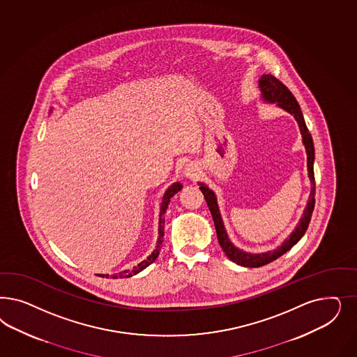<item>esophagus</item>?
Masks as SVG:
<instances>
[{
	"mask_svg": "<svg viewBox=\"0 0 357 357\" xmlns=\"http://www.w3.org/2000/svg\"><path fill=\"white\" fill-rule=\"evenodd\" d=\"M184 174L186 177H189V178H196L197 176H198V169H197V167H195V165L188 164L185 167Z\"/></svg>",
	"mask_w": 357,
	"mask_h": 357,
	"instance_id": "obj_1",
	"label": "esophagus"
}]
</instances>
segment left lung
<instances>
[{
  "mask_svg": "<svg viewBox=\"0 0 357 357\" xmlns=\"http://www.w3.org/2000/svg\"><path fill=\"white\" fill-rule=\"evenodd\" d=\"M259 86L261 91V97L266 102H273L277 104L278 107L284 109L285 112H288L290 114L296 118V121L298 122L299 130L302 134V142L303 146L306 149L307 153V171H309V177L311 181V192L309 197V202L307 206L303 211V217L299 220L298 226L296 227V230L293 231L285 242L282 243L280 247H277L273 251H268L264 253H248L244 252L242 250L236 248L232 243L230 242L227 232L225 230L223 226V220L219 213L218 202H217V197L215 193L208 189L206 185L199 183V189L204 193L205 199H206L207 206L211 213V217L214 220V226L217 230V236H218V242L223 250V252L226 253V256L230 259L231 261L236 263L242 266H248V268H257V266H263V265L269 264L272 261H275L280 256H282L284 253L288 252L289 250L297 244L299 239L303 236V234L307 230L309 223H310L311 214L314 210L315 205V178H314V144H312V138H311L310 132L306 127L303 115L301 112L297 100L294 98V96L289 91L288 88L281 82L277 80L275 76L272 75H263L259 80Z\"/></svg>",
  "mask_w": 357,
  "mask_h": 357,
  "instance_id": "left-lung-1",
  "label": "left lung"
}]
</instances>
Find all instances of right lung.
I'll use <instances>...</instances> for the list:
<instances>
[{
	"mask_svg": "<svg viewBox=\"0 0 357 357\" xmlns=\"http://www.w3.org/2000/svg\"><path fill=\"white\" fill-rule=\"evenodd\" d=\"M181 188H183V185L180 184V183H174V184L171 185L168 189H167V192L164 193V196H162V201H161V206H160V215H159V238H158V244H156V247H155V250H153V252L151 253L150 256L146 259V260H143L142 263H139L137 266H134L132 269H126V271H122V272H119V273H115V275H112L113 278H126V277L134 276V275H137L139 272H142L143 269H146L149 265L152 264L155 260H156V257L159 256V252H160L161 244H162V236H164V213L167 211V207L169 205V201H171V198H172L177 192H180L181 190ZM101 277H109V275H100Z\"/></svg>",
	"mask_w": 357,
	"mask_h": 357,
	"instance_id": "1",
	"label": "right lung"
}]
</instances>
